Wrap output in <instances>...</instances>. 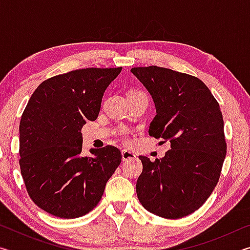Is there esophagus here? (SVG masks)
Masks as SVG:
<instances>
[{
    "label": "esophagus",
    "instance_id": "34e87169",
    "mask_svg": "<svg viewBox=\"0 0 250 250\" xmlns=\"http://www.w3.org/2000/svg\"><path fill=\"white\" fill-rule=\"evenodd\" d=\"M122 161H128V160H133L137 159V154L132 151L129 150H122Z\"/></svg>",
    "mask_w": 250,
    "mask_h": 250
}]
</instances>
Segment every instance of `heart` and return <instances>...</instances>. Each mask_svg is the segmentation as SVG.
<instances>
[{"label": "heart", "mask_w": 250, "mask_h": 250, "mask_svg": "<svg viewBox=\"0 0 250 250\" xmlns=\"http://www.w3.org/2000/svg\"><path fill=\"white\" fill-rule=\"evenodd\" d=\"M121 134H122V135H125V131H122V132H121Z\"/></svg>", "instance_id": "b5f03b06"}]
</instances>
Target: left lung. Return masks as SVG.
I'll list each match as a JSON object with an SVG mask.
<instances>
[{
  "mask_svg": "<svg viewBox=\"0 0 250 250\" xmlns=\"http://www.w3.org/2000/svg\"><path fill=\"white\" fill-rule=\"evenodd\" d=\"M131 73L154 101L149 134L171 143L162 159L139 156L138 198L160 217L188 216L204 204L221 176L227 150L221 108L194 76L158 66L134 67Z\"/></svg>",
  "mask_w": 250,
  "mask_h": 250,
  "instance_id": "left-lung-1",
  "label": "left lung"
}]
</instances>
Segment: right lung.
<instances>
[{
  "label": "right lung",
  "mask_w": 250,
  "mask_h": 250,
  "mask_svg": "<svg viewBox=\"0 0 250 250\" xmlns=\"http://www.w3.org/2000/svg\"><path fill=\"white\" fill-rule=\"evenodd\" d=\"M118 68H83L42 83L20 122V167L29 197L47 213L77 218L89 213L121 163L107 146L83 156L82 128L99 115L104 90Z\"/></svg>",
  "instance_id": "obj_1"
}]
</instances>
